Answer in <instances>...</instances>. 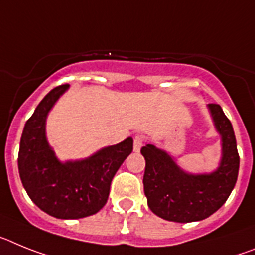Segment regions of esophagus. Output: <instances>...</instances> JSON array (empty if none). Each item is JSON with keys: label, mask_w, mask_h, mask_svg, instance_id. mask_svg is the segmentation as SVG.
<instances>
[{"label": "esophagus", "mask_w": 255, "mask_h": 255, "mask_svg": "<svg viewBox=\"0 0 255 255\" xmlns=\"http://www.w3.org/2000/svg\"><path fill=\"white\" fill-rule=\"evenodd\" d=\"M142 146H143V137L141 136V134H137L133 140V150L136 152H138Z\"/></svg>", "instance_id": "1"}]
</instances>
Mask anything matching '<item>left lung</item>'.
I'll return each instance as SVG.
<instances>
[{
  "instance_id": "1",
  "label": "left lung",
  "mask_w": 255,
  "mask_h": 255,
  "mask_svg": "<svg viewBox=\"0 0 255 255\" xmlns=\"http://www.w3.org/2000/svg\"><path fill=\"white\" fill-rule=\"evenodd\" d=\"M222 140L220 167L212 173H186L164 150L147 143L141 149L145 158L143 190L147 205L163 220L195 222L220 209L238 180L239 158L231 122L218 104L208 105Z\"/></svg>"
}]
</instances>
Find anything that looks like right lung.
<instances>
[{
	"instance_id": "add662e5",
	"label": "right lung",
	"mask_w": 255,
	"mask_h": 255,
	"mask_svg": "<svg viewBox=\"0 0 255 255\" xmlns=\"http://www.w3.org/2000/svg\"><path fill=\"white\" fill-rule=\"evenodd\" d=\"M68 88L57 86L35 108L24 126L17 156L26 194L39 209L60 220L97 213L108 201L113 177L133 150V140L128 137L87 159L61 163L46 138V118Z\"/></svg>"
}]
</instances>
